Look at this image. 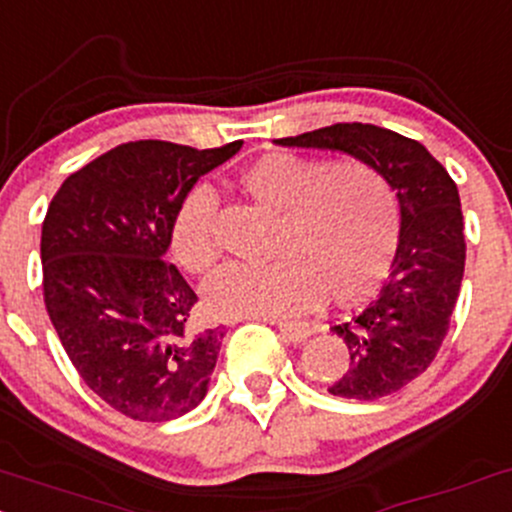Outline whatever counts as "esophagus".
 <instances>
[{"instance_id": "34e87169", "label": "esophagus", "mask_w": 512, "mask_h": 512, "mask_svg": "<svg viewBox=\"0 0 512 512\" xmlns=\"http://www.w3.org/2000/svg\"><path fill=\"white\" fill-rule=\"evenodd\" d=\"M277 328L286 342H303L311 335L308 323H301V320H277Z\"/></svg>"}]
</instances>
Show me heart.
<instances>
[{"instance_id":"heart-1","label":"heart","mask_w":512,"mask_h":512,"mask_svg":"<svg viewBox=\"0 0 512 512\" xmlns=\"http://www.w3.org/2000/svg\"><path fill=\"white\" fill-rule=\"evenodd\" d=\"M240 187L279 213V260L218 269L204 286L211 316H294L318 306L328 291L352 303L372 294L389 272L401 216L389 179L369 162L272 153L240 174ZM172 250L196 274L221 257L218 199L206 184L189 189L174 213Z\"/></svg>"}]
</instances>
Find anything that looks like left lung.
<instances>
[{"label":"left lung","mask_w":512,"mask_h":512,"mask_svg":"<svg viewBox=\"0 0 512 512\" xmlns=\"http://www.w3.org/2000/svg\"><path fill=\"white\" fill-rule=\"evenodd\" d=\"M274 143L338 150L376 167L401 206L396 255L379 296L333 325L350 367L330 393L374 401L408 386L445 340L464 277L466 243L457 184L425 145L372 123H335Z\"/></svg>","instance_id":"left-lung-1"}]
</instances>
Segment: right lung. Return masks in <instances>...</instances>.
I'll return each instance as SVG.
<instances>
[{
	"mask_svg": "<svg viewBox=\"0 0 512 512\" xmlns=\"http://www.w3.org/2000/svg\"><path fill=\"white\" fill-rule=\"evenodd\" d=\"M240 148L123 143L50 201L41 233L50 323L84 384L126 418L165 423L209 391L226 328L192 330L196 294L165 257L184 194Z\"/></svg>",
	"mask_w": 512,
	"mask_h": 512,
	"instance_id": "1",
	"label": "right lung"
}]
</instances>
